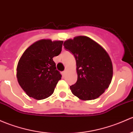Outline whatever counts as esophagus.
Instances as JSON below:
<instances>
[{"mask_svg":"<svg viewBox=\"0 0 133 133\" xmlns=\"http://www.w3.org/2000/svg\"><path fill=\"white\" fill-rule=\"evenodd\" d=\"M66 73H67V69H65V70L63 71V75H65Z\"/></svg>","mask_w":133,"mask_h":133,"instance_id":"34e87169","label":"esophagus"}]
</instances>
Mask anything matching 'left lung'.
Segmentation results:
<instances>
[{
  "label": "left lung",
  "mask_w": 133,
  "mask_h": 133,
  "mask_svg": "<svg viewBox=\"0 0 133 133\" xmlns=\"http://www.w3.org/2000/svg\"><path fill=\"white\" fill-rule=\"evenodd\" d=\"M64 46L73 54L76 62L78 79L70 86L72 93L84 101L99 97L108 88L113 77L112 62L106 50L87 36L69 39Z\"/></svg>",
  "instance_id": "obj_1"
}]
</instances>
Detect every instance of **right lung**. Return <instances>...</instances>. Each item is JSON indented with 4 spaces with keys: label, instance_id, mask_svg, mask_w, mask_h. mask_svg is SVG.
<instances>
[{
    "label": "right lung",
    "instance_id": "add662e5",
    "mask_svg": "<svg viewBox=\"0 0 133 133\" xmlns=\"http://www.w3.org/2000/svg\"><path fill=\"white\" fill-rule=\"evenodd\" d=\"M62 44V41L39 40L30 45L19 58L16 77L29 97L41 100L54 93L62 75L53 58L61 54Z\"/></svg>",
    "mask_w": 133,
    "mask_h": 133
}]
</instances>
